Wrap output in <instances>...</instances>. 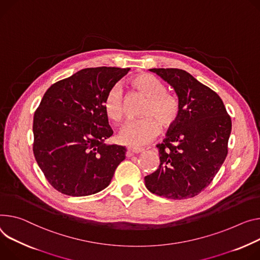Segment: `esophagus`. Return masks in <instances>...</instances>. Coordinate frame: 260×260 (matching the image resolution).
Listing matches in <instances>:
<instances>
[{
    "label": "esophagus",
    "mask_w": 260,
    "mask_h": 260,
    "mask_svg": "<svg viewBox=\"0 0 260 260\" xmlns=\"http://www.w3.org/2000/svg\"><path fill=\"white\" fill-rule=\"evenodd\" d=\"M144 149L143 148H140V147H134V146H131V147H127V151H126V154L127 155H133V154H138L140 152H142Z\"/></svg>",
    "instance_id": "esophagus-1"
}]
</instances>
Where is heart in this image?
Instances as JSON below:
<instances>
[{"label":"heart","instance_id":"1","mask_svg":"<svg viewBox=\"0 0 260 260\" xmlns=\"http://www.w3.org/2000/svg\"><path fill=\"white\" fill-rule=\"evenodd\" d=\"M131 86L146 98L142 115L137 120L128 121L119 132L118 139L129 146H142L152 141L159 133L160 124L164 127L172 126L178 119L179 103L175 95L166 91V86L155 77L142 74L131 80ZM105 113L109 119L120 122L125 114L123 92L115 85L104 101Z\"/></svg>","mask_w":260,"mask_h":260}]
</instances>
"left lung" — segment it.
I'll return each instance as SVG.
<instances>
[{
  "label": "left lung",
  "instance_id": "left-lung-1",
  "mask_svg": "<svg viewBox=\"0 0 260 260\" xmlns=\"http://www.w3.org/2000/svg\"><path fill=\"white\" fill-rule=\"evenodd\" d=\"M149 70L174 88L180 111L167 137L156 145L159 166L145 176V185L168 199L195 197L212 181L227 156L231 118L218 94L185 70Z\"/></svg>",
  "mask_w": 260,
  "mask_h": 260
}]
</instances>
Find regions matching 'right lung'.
I'll return each instance as SVG.
<instances>
[{
  "instance_id": "obj_1",
  "label": "right lung",
  "mask_w": 260,
  "mask_h": 260,
  "mask_svg": "<svg viewBox=\"0 0 260 260\" xmlns=\"http://www.w3.org/2000/svg\"><path fill=\"white\" fill-rule=\"evenodd\" d=\"M129 68H85L53 84L34 114L33 152L39 168L62 194L81 197L107 187L126 149L108 145V91Z\"/></svg>"
}]
</instances>
